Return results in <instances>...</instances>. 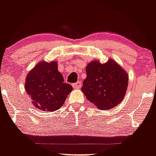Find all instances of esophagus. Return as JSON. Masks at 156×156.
Returning a JSON list of instances; mask_svg holds the SVG:
<instances>
[{"label": "esophagus", "mask_w": 156, "mask_h": 156, "mask_svg": "<svg viewBox=\"0 0 156 156\" xmlns=\"http://www.w3.org/2000/svg\"><path fill=\"white\" fill-rule=\"evenodd\" d=\"M81 86H82V83L80 81H78V82H76V83L73 84V88H75V89H80V87H81Z\"/></svg>", "instance_id": "esophagus-1"}]
</instances>
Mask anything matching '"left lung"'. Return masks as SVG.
I'll return each mask as SVG.
<instances>
[{
  "instance_id": "1",
  "label": "left lung",
  "mask_w": 156,
  "mask_h": 156,
  "mask_svg": "<svg viewBox=\"0 0 156 156\" xmlns=\"http://www.w3.org/2000/svg\"><path fill=\"white\" fill-rule=\"evenodd\" d=\"M87 78L81 90L87 100L101 110H109L124 99L128 84L126 72L114 60L106 63L93 61L88 64Z\"/></svg>"
}]
</instances>
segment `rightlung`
<instances>
[{
  "instance_id": "right-lung-1",
  "label": "right lung",
  "mask_w": 156,
  "mask_h": 156,
  "mask_svg": "<svg viewBox=\"0 0 156 156\" xmlns=\"http://www.w3.org/2000/svg\"><path fill=\"white\" fill-rule=\"evenodd\" d=\"M26 92L37 109L54 112L62 106L72 86L64 83L56 62H41L28 73L25 83Z\"/></svg>"
}]
</instances>
